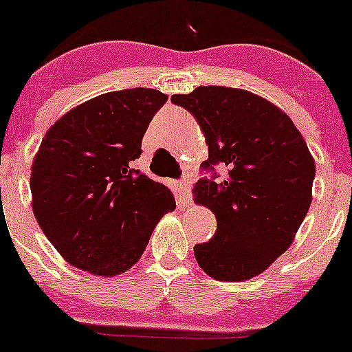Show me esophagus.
<instances>
[{"label": "esophagus", "instance_id": "esophagus-1", "mask_svg": "<svg viewBox=\"0 0 352 352\" xmlns=\"http://www.w3.org/2000/svg\"><path fill=\"white\" fill-rule=\"evenodd\" d=\"M178 190H179V204H182V206L190 204V179L183 178L182 182H178Z\"/></svg>", "mask_w": 352, "mask_h": 352}]
</instances>
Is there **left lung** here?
Returning a JSON list of instances; mask_svg holds the SVG:
<instances>
[{"mask_svg":"<svg viewBox=\"0 0 352 352\" xmlns=\"http://www.w3.org/2000/svg\"><path fill=\"white\" fill-rule=\"evenodd\" d=\"M170 102L193 113L209 145L202 169L212 176L193 193L217 230L193 247L197 263L219 282L257 276L289 249L309 210L313 155L285 112L245 89L199 86Z\"/></svg>","mask_w":352,"mask_h":352,"instance_id":"obj_1","label":"left lung"}]
</instances>
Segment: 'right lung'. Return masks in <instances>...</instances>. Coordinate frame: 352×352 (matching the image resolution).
I'll return each instance as SVG.
<instances>
[{"mask_svg":"<svg viewBox=\"0 0 352 352\" xmlns=\"http://www.w3.org/2000/svg\"><path fill=\"white\" fill-rule=\"evenodd\" d=\"M166 102L150 88L105 93L60 117L43 138L31 169L32 210L72 266L96 276L124 273L176 207L167 186L131 167Z\"/></svg>","mask_w":352,"mask_h":352,"instance_id":"1","label":"right lung"}]
</instances>
